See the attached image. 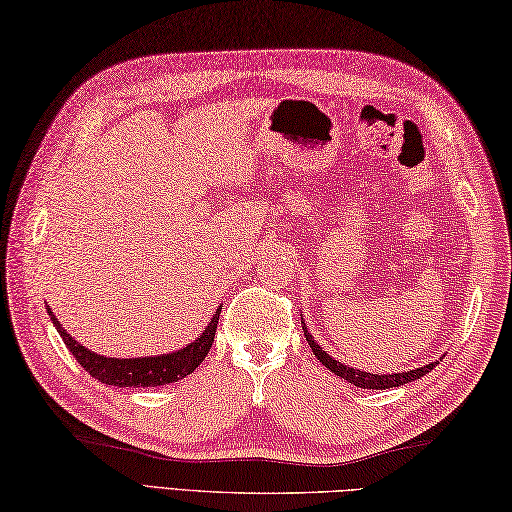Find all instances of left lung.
Returning a JSON list of instances; mask_svg holds the SVG:
<instances>
[{
	"mask_svg": "<svg viewBox=\"0 0 512 512\" xmlns=\"http://www.w3.org/2000/svg\"><path fill=\"white\" fill-rule=\"evenodd\" d=\"M303 323V321H301ZM303 332H305V339L310 343L312 352L318 361H321L327 370H332L336 376H341L347 383H354L356 388H368V390H388V388H399L403 383H410V381H417L421 376H426L430 370H435V365H439V361L435 363H428L423 365V368L417 370H410V372H397V374H370V372H363V370H354V368H347V365L339 363L336 359H332L330 354H327L321 345H318L312 334L307 332V327L303 323Z\"/></svg>",
	"mask_w": 512,
	"mask_h": 512,
	"instance_id": "left-lung-1",
	"label": "left lung"
}]
</instances>
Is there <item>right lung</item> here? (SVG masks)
<instances>
[{"mask_svg":"<svg viewBox=\"0 0 512 512\" xmlns=\"http://www.w3.org/2000/svg\"><path fill=\"white\" fill-rule=\"evenodd\" d=\"M48 316L55 325V330L60 332L64 345L69 347V352L75 356V361L89 372L93 379L106 385H118V388H156V385H167L185 379L187 374L194 372L198 365L205 361L207 352L214 343L218 316L223 307H218L214 318H211L205 332L200 334V339L189 343L187 347H180L178 352L160 354V356H142V359H109V356L95 354L89 347L77 343L73 336L64 330L57 321L51 307H46Z\"/></svg>","mask_w":512,"mask_h":512,"instance_id":"1","label":"right lung"}]
</instances>
